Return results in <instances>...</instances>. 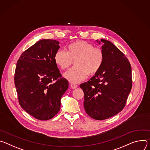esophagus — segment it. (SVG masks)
Segmentation results:
<instances>
[{
    "label": "esophagus",
    "mask_w": 150,
    "mask_h": 150,
    "mask_svg": "<svg viewBox=\"0 0 150 150\" xmlns=\"http://www.w3.org/2000/svg\"><path fill=\"white\" fill-rule=\"evenodd\" d=\"M70 86L72 89H76V88H77V85L76 84H74V83H71Z\"/></svg>",
    "instance_id": "1"
}]
</instances>
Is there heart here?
I'll list each match as a JSON object with an SVG mask.
<instances>
[{"instance_id": "heart-1", "label": "heart", "mask_w": 150, "mask_h": 150, "mask_svg": "<svg viewBox=\"0 0 150 150\" xmlns=\"http://www.w3.org/2000/svg\"><path fill=\"white\" fill-rule=\"evenodd\" d=\"M54 62L61 70L67 69L74 61L73 68L67 71L64 77L73 83H77L86 78L88 75L96 74L103 64L104 54L103 50L83 40L70 43L65 52L58 51L54 57Z\"/></svg>"}]
</instances>
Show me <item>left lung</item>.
<instances>
[{
	"instance_id": "1",
	"label": "left lung",
	"mask_w": 150,
	"mask_h": 150,
	"mask_svg": "<svg viewBox=\"0 0 150 150\" xmlns=\"http://www.w3.org/2000/svg\"><path fill=\"white\" fill-rule=\"evenodd\" d=\"M103 43V64L88 82L80 85L84 92V108L92 119L110 118L125 107L132 86V69L125 54L111 42Z\"/></svg>"
}]
</instances>
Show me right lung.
I'll use <instances>...</instances> for the list:
<instances>
[{"instance_id": "add662e5", "label": "right lung", "mask_w": 150, "mask_h": 150, "mask_svg": "<svg viewBox=\"0 0 150 150\" xmlns=\"http://www.w3.org/2000/svg\"><path fill=\"white\" fill-rule=\"evenodd\" d=\"M59 43L52 39L39 40L25 51L16 63L14 82L19 104L40 120L58 114L61 98L69 88L54 59Z\"/></svg>"}]
</instances>
